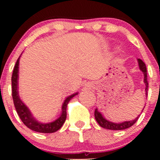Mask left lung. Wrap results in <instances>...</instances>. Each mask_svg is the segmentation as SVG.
Masks as SVG:
<instances>
[{"label": "left lung", "mask_w": 160, "mask_h": 160, "mask_svg": "<svg viewBox=\"0 0 160 160\" xmlns=\"http://www.w3.org/2000/svg\"><path fill=\"white\" fill-rule=\"evenodd\" d=\"M137 60H138L139 70L142 72L143 75H144V83L146 84V89H145V91H146V95L147 96L149 83H148V80H147V70H146V64L144 63V62H143L142 59H138ZM143 109H144V108H143ZM139 115H138L136 118H135L132 121H127V122L115 123V122H110V121L107 120V119L102 115V114H101L100 111H98V108L95 109V111H94L95 119H96V121L98 122V123L99 124L100 126L102 127V128H106V129H110V130H123V129H126V128H130L131 126H132V125L137 122Z\"/></svg>", "instance_id": "left-lung-1"}]
</instances>
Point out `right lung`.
I'll return each instance as SVG.
<instances>
[{
    "instance_id": "1",
    "label": "right lung",
    "mask_w": 160,
    "mask_h": 160,
    "mask_svg": "<svg viewBox=\"0 0 160 160\" xmlns=\"http://www.w3.org/2000/svg\"><path fill=\"white\" fill-rule=\"evenodd\" d=\"M22 56V54H21ZM21 56L18 59L14 66V70H13L12 77H11V85H12V98L14 101V107L17 111L18 114L21 120L22 121L24 124L28 127V128L35 131L37 132H41V133H52L56 132L62 126V125L65 122L67 118V107L69 101L73 98L74 96L78 94V92L74 93L73 94H71L67 97L64 101L63 104L62 105V112L60 116L56 120L53 121L49 123H41L38 122L32 115L29 108L22 102L19 97L18 93V71H19V60H20Z\"/></svg>"
}]
</instances>
